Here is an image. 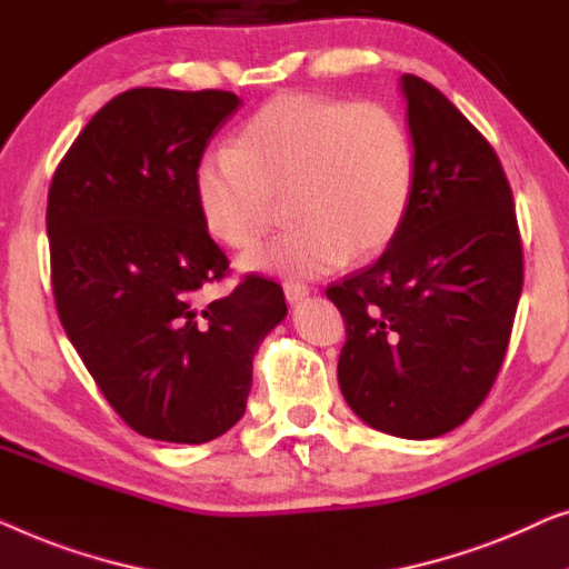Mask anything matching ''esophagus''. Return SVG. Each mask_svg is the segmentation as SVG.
Masks as SVG:
<instances>
[{
  "mask_svg": "<svg viewBox=\"0 0 569 569\" xmlns=\"http://www.w3.org/2000/svg\"><path fill=\"white\" fill-rule=\"evenodd\" d=\"M283 293H286V301L288 303H299L309 296V288L299 283V281H286L283 283Z\"/></svg>",
  "mask_w": 569,
  "mask_h": 569,
  "instance_id": "esophagus-1",
  "label": "esophagus"
}]
</instances>
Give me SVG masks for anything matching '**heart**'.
Wrapping results in <instances>:
<instances>
[{
    "label": "heart",
    "instance_id": "obj_1",
    "mask_svg": "<svg viewBox=\"0 0 569 569\" xmlns=\"http://www.w3.org/2000/svg\"><path fill=\"white\" fill-rule=\"evenodd\" d=\"M415 178L410 128L395 110L288 92L247 118L227 149L198 159L193 196L203 227L234 250L268 234L286 198L296 223L242 268L317 278L399 234Z\"/></svg>",
    "mask_w": 569,
    "mask_h": 569
}]
</instances>
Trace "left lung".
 I'll return each mask as SVG.
<instances>
[{
	"instance_id": "8db88e82",
	"label": "left lung",
	"mask_w": 569,
	"mask_h": 569,
	"mask_svg": "<svg viewBox=\"0 0 569 569\" xmlns=\"http://www.w3.org/2000/svg\"><path fill=\"white\" fill-rule=\"evenodd\" d=\"M415 143L410 213L373 266L327 288L346 319L338 381L366 426L415 438L459 428L492 389L523 288L513 193L451 100L402 74Z\"/></svg>"
}]
</instances>
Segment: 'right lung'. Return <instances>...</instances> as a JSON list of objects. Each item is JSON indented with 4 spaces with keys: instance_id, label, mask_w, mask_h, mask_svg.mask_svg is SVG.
<instances>
[{
    "instance_id": "1",
    "label": "right lung",
    "mask_w": 569,
    "mask_h": 569,
    "mask_svg": "<svg viewBox=\"0 0 569 569\" xmlns=\"http://www.w3.org/2000/svg\"><path fill=\"white\" fill-rule=\"evenodd\" d=\"M234 92L136 87L102 106L56 167L46 229L71 346L136 433L206 443L244 415L252 358L286 317L283 288L229 270L208 237L193 170Z\"/></svg>"
}]
</instances>
